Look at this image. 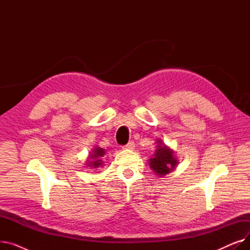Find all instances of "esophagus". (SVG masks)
I'll list each match as a JSON object with an SVG mask.
<instances>
[{
	"label": "esophagus",
	"mask_w": 250,
	"mask_h": 250,
	"mask_svg": "<svg viewBox=\"0 0 250 250\" xmlns=\"http://www.w3.org/2000/svg\"><path fill=\"white\" fill-rule=\"evenodd\" d=\"M134 148H135V143L133 141L128 142L126 145H125L123 147V149H125V150H134Z\"/></svg>",
	"instance_id": "1"
}]
</instances>
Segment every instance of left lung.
I'll list each match as a JSON object with an SVG mask.
<instances>
[{"mask_svg": "<svg viewBox=\"0 0 250 250\" xmlns=\"http://www.w3.org/2000/svg\"><path fill=\"white\" fill-rule=\"evenodd\" d=\"M178 163L174 152L167 147L161 140H157V148L153 158L149 160V165L156 174L164 176L171 172Z\"/></svg>", "mask_w": 250, "mask_h": 250, "instance_id": "left-lung-1", "label": "left lung"}]
</instances>
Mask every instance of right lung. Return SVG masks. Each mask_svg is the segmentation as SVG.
Wrapping results in <instances>:
<instances>
[{"label":"right lung","mask_w":250,"mask_h":250,"mask_svg":"<svg viewBox=\"0 0 250 250\" xmlns=\"http://www.w3.org/2000/svg\"><path fill=\"white\" fill-rule=\"evenodd\" d=\"M105 155V150L100 147H95L90 155V160H88L87 165L93 169L101 168L104 165L102 157Z\"/></svg>","instance_id":"add662e5"}]
</instances>
